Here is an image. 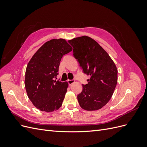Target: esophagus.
I'll use <instances>...</instances> for the list:
<instances>
[{
    "label": "esophagus",
    "instance_id": "1",
    "mask_svg": "<svg viewBox=\"0 0 147 147\" xmlns=\"http://www.w3.org/2000/svg\"><path fill=\"white\" fill-rule=\"evenodd\" d=\"M75 82V80H69L67 81V83L69 84V85H71L72 83H74Z\"/></svg>",
    "mask_w": 147,
    "mask_h": 147
}]
</instances>
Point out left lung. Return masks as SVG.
Segmentation results:
<instances>
[{
    "instance_id": "left-lung-1",
    "label": "left lung",
    "mask_w": 147,
    "mask_h": 147,
    "mask_svg": "<svg viewBox=\"0 0 147 147\" xmlns=\"http://www.w3.org/2000/svg\"><path fill=\"white\" fill-rule=\"evenodd\" d=\"M74 56L84 74L90 75L88 84H83L77 96L79 105L88 111L97 110L112 97L118 80V70L114 62L94 40L82 36L70 40Z\"/></svg>"
}]
</instances>
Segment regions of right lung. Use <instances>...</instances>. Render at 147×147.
Instances as JSON below:
<instances>
[{"instance_id": "1", "label": "right lung", "mask_w": 147, "mask_h": 147, "mask_svg": "<svg viewBox=\"0 0 147 147\" xmlns=\"http://www.w3.org/2000/svg\"><path fill=\"white\" fill-rule=\"evenodd\" d=\"M72 48L63 38L52 39L40 48L30 59L25 74L29 99L37 109L50 112L63 104L68 83L54 80L63 56Z\"/></svg>"}]
</instances>
